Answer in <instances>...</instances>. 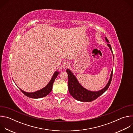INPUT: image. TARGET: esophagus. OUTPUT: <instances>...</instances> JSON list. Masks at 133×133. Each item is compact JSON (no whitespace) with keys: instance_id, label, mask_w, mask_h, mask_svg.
<instances>
[{"instance_id":"34e87169","label":"esophagus","mask_w":133,"mask_h":133,"mask_svg":"<svg viewBox=\"0 0 133 133\" xmlns=\"http://www.w3.org/2000/svg\"><path fill=\"white\" fill-rule=\"evenodd\" d=\"M69 66V63L67 62H65L63 63V65H62V67H63V68L64 69H66V68H67Z\"/></svg>"}]
</instances>
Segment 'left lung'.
Segmentation results:
<instances>
[{
    "instance_id": "1",
    "label": "left lung",
    "mask_w": 133,
    "mask_h": 133,
    "mask_svg": "<svg viewBox=\"0 0 133 133\" xmlns=\"http://www.w3.org/2000/svg\"><path fill=\"white\" fill-rule=\"evenodd\" d=\"M106 42L109 43V41L106 37H105ZM108 47L109 48L112 54V51L111 46L109 44H107ZM114 58V55H113ZM66 72L68 74V90L71 96L77 101L83 102H90L97 98L103 94H104L108 88L112 79V70L111 72L110 78L106 84V85L103 89L98 91H91L84 88L78 82L77 78L76 77L74 74L67 69Z\"/></svg>"
}]
</instances>
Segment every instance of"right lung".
Listing matches in <instances>:
<instances>
[{"label":"right lung","mask_w":133,"mask_h":133,"mask_svg":"<svg viewBox=\"0 0 133 133\" xmlns=\"http://www.w3.org/2000/svg\"><path fill=\"white\" fill-rule=\"evenodd\" d=\"M59 73H60L59 71H58V70L55 71L52 75V76L50 81L47 84V85L45 87L43 88L42 89L38 90H37L34 92H26V91H24L22 89H21L18 86H17L19 88V89L22 91V92L24 94H25L26 96H27L28 97L31 98H41L46 96L51 92L52 88L53 83H54L55 79L56 78V77H57L58 74H59Z\"/></svg>","instance_id":"add662e5"}]
</instances>
